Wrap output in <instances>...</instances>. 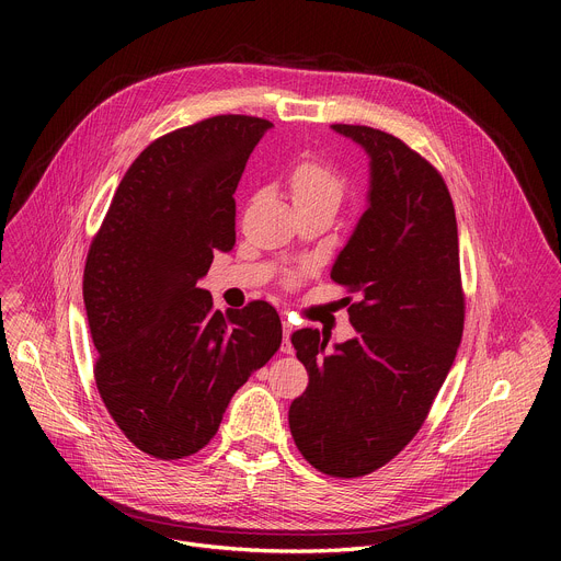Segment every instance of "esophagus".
<instances>
[{"instance_id": "obj_1", "label": "esophagus", "mask_w": 561, "mask_h": 561, "mask_svg": "<svg viewBox=\"0 0 561 561\" xmlns=\"http://www.w3.org/2000/svg\"><path fill=\"white\" fill-rule=\"evenodd\" d=\"M282 331H284V337H282V353L284 355H293V344H290V335H293V327L288 322L282 324Z\"/></svg>"}]
</instances>
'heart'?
Returning <instances> with one entry per match:
<instances>
[{"instance_id": "b5f03b06", "label": "heart", "mask_w": 561, "mask_h": 561, "mask_svg": "<svg viewBox=\"0 0 561 561\" xmlns=\"http://www.w3.org/2000/svg\"><path fill=\"white\" fill-rule=\"evenodd\" d=\"M288 188L295 202V208L299 206H340L344 195V180L342 175L322 159H304L299 162L290 175H288Z\"/></svg>"}]
</instances>
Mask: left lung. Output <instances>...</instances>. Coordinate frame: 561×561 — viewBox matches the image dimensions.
I'll use <instances>...</instances> for the list:
<instances>
[{"instance_id":"1","label":"left lung","mask_w":561,"mask_h":561,"mask_svg":"<svg viewBox=\"0 0 561 561\" xmlns=\"http://www.w3.org/2000/svg\"><path fill=\"white\" fill-rule=\"evenodd\" d=\"M370 157L368 208L331 277L359 295L357 337L327 353L314 329L293 333L308 386L288 411L295 446L319 472L362 477L417 435L463 331L450 193L433 164L370 126L333 124Z\"/></svg>"}]
</instances>
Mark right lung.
Instances as JSON below:
<instances>
[{
  "label": "right lung",
  "instance_id": "add662e5",
  "mask_svg": "<svg viewBox=\"0 0 561 561\" xmlns=\"http://www.w3.org/2000/svg\"><path fill=\"white\" fill-rule=\"evenodd\" d=\"M273 124L217 115L146 146L98 230L84 304L95 383L122 433L182 459L217 433L230 397L282 344L268 301L213 310L197 282L234 247V188Z\"/></svg>",
  "mask_w": 561,
  "mask_h": 561
}]
</instances>
